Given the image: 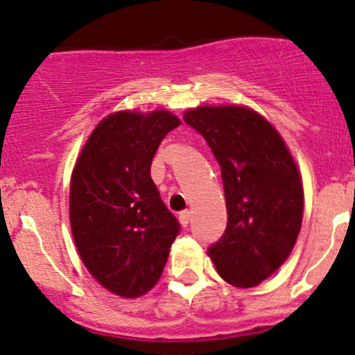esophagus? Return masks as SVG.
<instances>
[{
    "label": "esophagus",
    "mask_w": 355,
    "mask_h": 355,
    "mask_svg": "<svg viewBox=\"0 0 355 355\" xmlns=\"http://www.w3.org/2000/svg\"><path fill=\"white\" fill-rule=\"evenodd\" d=\"M191 221V211H182L181 214H179V223H181L182 226H188Z\"/></svg>",
    "instance_id": "1"
}]
</instances>
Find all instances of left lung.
Instances as JSON below:
<instances>
[{
  "mask_svg": "<svg viewBox=\"0 0 355 355\" xmlns=\"http://www.w3.org/2000/svg\"><path fill=\"white\" fill-rule=\"evenodd\" d=\"M184 122L208 142L221 167L228 225L209 246L230 285L252 288L285 263L304 220V184L284 137L246 105H199Z\"/></svg>",
  "mask_w": 355,
  "mask_h": 355,
  "instance_id": "obj_1",
  "label": "left lung"
}]
</instances>
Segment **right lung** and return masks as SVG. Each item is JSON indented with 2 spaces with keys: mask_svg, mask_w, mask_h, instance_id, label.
<instances>
[{
  "mask_svg": "<svg viewBox=\"0 0 355 355\" xmlns=\"http://www.w3.org/2000/svg\"><path fill=\"white\" fill-rule=\"evenodd\" d=\"M181 121L166 109L109 114L83 144L70 179V228L89 273L122 298L161 278L179 223L159 198L150 164Z\"/></svg>",
  "mask_w": 355,
  "mask_h": 355,
  "instance_id": "1",
  "label": "right lung"
}]
</instances>
